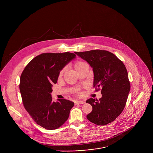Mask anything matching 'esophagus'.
<instances>
[{
  "mask_svg": "<svg viewBox=\"0 0 153 153\" xmlns=\"http://www.w3.org/2000/svg\"><path fill=\"white\" fill-rule=\"evenodd\" d=\"M85 102L84 101H77L75 102V104L77 105V104H84Z\"/></svg>",
  "mask_w": 153,
  "mask_h": 153,
  "instance_id": "esophagus-1",
  "label": "esophagus"
}]
</instances>
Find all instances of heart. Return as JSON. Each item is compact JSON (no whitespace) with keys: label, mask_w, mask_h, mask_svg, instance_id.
Returning a JSON list of instances; mask_svg holds the SVG:
<instances>
[{"label":"heart","mask_w":153,"mask_h":153,"mask_svg":"<svg viewBox=\"0 0 153 153\" xmlns=\"http://www.w3.org/2000/svg\"><path fill=\"white\" fill-rule=\"evenodd\" d=\"M85 64H86V63L85 62H84V61H76L75 62V64H74V68H75V69H76V70H78V69H79V68H81L82 66L84 65H85ZM64 69H63V70H62L61 72H60V74L61 75V74H62V73L64 72Z\"/></svg>","instance_id":"b5f03b06"}]
</instances>
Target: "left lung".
<instances>
[{"label": "left lung", "instance_id": "obj_1", "mask_svg": "<svg viewBox=\"0 0 153 153\" xmlns=\"http://www.w3.org/2000/svg\"><path fill=\"white\" fill-rule=\"evenodd\" d=\"M75 53L92 68L95 91L101 89V98H91L86 101L92 107V111L87 115L88 120L98 126L112 123L123 112L130 90L126 66L114 53L105 50Z\"/></svg>", "mask_w": 153, "mask_h": 153}]
</instances>
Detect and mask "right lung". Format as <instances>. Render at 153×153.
I'll return each instance as SVG.
<instances>
[{
	"label": "right lung",
	"instance_id": "right-lung-1",
	"mask_svg": "<svg viewBox=\"0 0 153 153\" xmlns=\"http://www.w3.org/2000/svg\"><path fill=\"white\" fill-rule=\"evenodd\" d=\"M76 55L43 53L32 59L21 76L19 89L23 105L32 120L46 130H55L68 120L74 103L65 99L53 101L51 93L60 71Z\"/></svg>",
	"mask_w": 153,
	"mask_h": 153
}]
</instances>
